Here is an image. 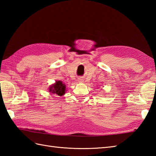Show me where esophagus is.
Wrapping results in <instances>:
<instances>
[{"instance_id": "34e87169", "label": "esophagus", "mask_w": 156, "mask_h": 156, "mask_svg": "<svg viewBox=\"0 0 156 156\" xmlns=\"http://www.w3.org/2000/svg\"><path fill=\"white\" fill-rule=\"evenodd\" d=\"M83 81H84V80H82V78H79V79H78V82H83Z\"/></svg>"}]
</instances>
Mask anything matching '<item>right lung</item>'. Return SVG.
Returning a JSON list of instances; mask_svg holds the SVG:
<instances>
[{
  "label": "right lung",
  "instance_id": "1",
  "mask_svg": "<svg viewBox=\"0 0 156 156\" xmlns=\"http://www.w3.org/2000/svg\"><path fill=\"white\" fill-rule=\"evenodd\" d=\"M66 85L64 83H62L60 80L56 81L55 83L52 84L49 88V92L52 94H56L58 96H62L65 94L66 91Z\"/></svg>",
  "mask_w": 156,
  "mask_h": 156
}]
</instances>
